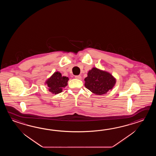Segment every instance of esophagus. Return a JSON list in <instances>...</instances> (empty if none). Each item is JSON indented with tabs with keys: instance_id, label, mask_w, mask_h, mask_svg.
<instances>
[{
	"instance_id": "obj_1",
	"label": "esophagus",
	"mask_w": 156,
	"mask_h": 156,
	"mask_svg": "<svg viewBox=\"0 0 156 156\" xmlns=\"http://www.w3.org/2000/svg\"><path fill=\"white\" fill-rule=\"evenodd\" d=\"M75 77L76 79H81V75H76V76H75Z\"/></svg>"
}]
</instances>
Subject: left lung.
<instances>
[{
	"instance_id": "left-lung-1",
	"label": "left lung",
	"mask_w": 156,
	"mask_h": 156,
	"mask_svg": "<svg viewBox=\"0 0 156 156\" xmlns=\"http://www.w3.org/2000/svg\"><path fill=\"white\" fill-rule=\"evenodd\" d=\"M84 80L86 88L96 95L105 94L113 88L116 82L110 73L95 67L89 71Z\"/></svg>"
}]
</instances>
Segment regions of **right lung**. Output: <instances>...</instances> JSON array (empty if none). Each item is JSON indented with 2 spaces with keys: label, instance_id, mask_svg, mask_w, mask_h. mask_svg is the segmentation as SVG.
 Instances as JSON below:
<instances>
[{
  "label": "right lung",
  "instance_id": "add662e5",
  "mask_svg": "<svg viewBox=\"0 0 156 156\" xmlns=\"http://www.w3.org/2000/svg\"><path fill=\"white\" fill-rule=\"evenodd\" d=\"M69 78L62 76L61 73L56 72L53 75L46 81L49 91L55 94H57L62 92V89L67 86Z\"/></svg>",
  "mask_w": 156,
  "mask_h": 156
}]
</instances>
